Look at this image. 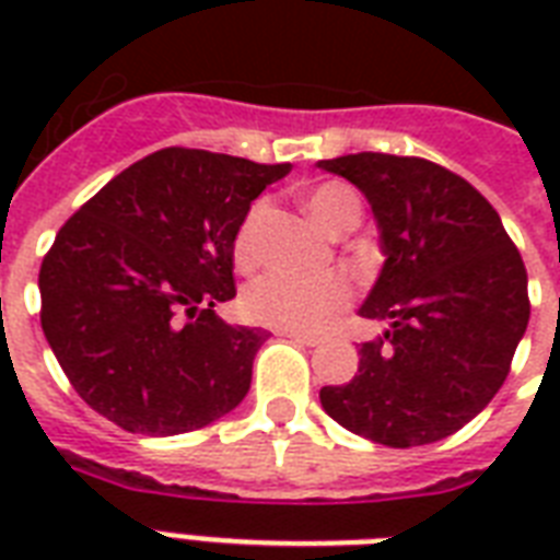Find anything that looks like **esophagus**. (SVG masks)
<instances>
[{
  "instance_id": "esophagus-1",
  "label": "esophagus",
  "mask_w": 560,
  "mask_h": 560,
  "mask_svg": "<svg viewBox=\"0 0 560 560\" xmlns=\"http://www.w3.org/2000/svg\"><path fill=\"white\" fill-rule=\"evenodd\" d=\"M279 337H288V340H293V342H302V346H319V337H314V334L279 331Z\"/></svg>"
}]
</instances>
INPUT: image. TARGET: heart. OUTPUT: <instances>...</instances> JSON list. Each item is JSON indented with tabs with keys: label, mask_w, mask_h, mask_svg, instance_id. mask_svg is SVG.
Instances as JSON below:
<instances>
[{
	"label": "heart",
	"mask_w": 560,
	"mask_h": 560,
	"mask_svg": "<svg viewBox=\"0 0 560 560\" xmlns=\"http://www.w3.org/2000/svg\"><path fill=\"white\" fill-rule=\"evenodd\" d=\"M305 206L311 218L325 229L337 232L351 220H360V197L346 183H319L305 194ZM261 200L253 202L235 232L232 255L241 270H249L258 264V226L264 218ZM354 299V284L346 272H299L272 270L264 272L244 290V311L253 323L281 331L319 334L337 319Z\"/></svg>",
	"instance_id": "b5f03b06"
}]
</instances>
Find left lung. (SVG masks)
<instances>
[{"label": "left lung", "instance_id": "1", "mask_svg": "<svg viewBox=\"0 0 560 560\" xmlns=\"http://www.w3.org/2000/svg\"><path fill=\"white\" fill-rule=\"evenodd\" d=\"M319 168L372 206L386 261L360 316L389 325L349 383L319 389L323 409L386 447L447 439L500 392L529 325L521 253L494 206L435 162L369 151Z\"/></svg>", "mask_w": 560, "mask_h": 560}]
</instances>
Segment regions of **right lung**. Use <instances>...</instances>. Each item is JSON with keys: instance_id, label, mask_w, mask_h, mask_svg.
Here are the masks:
<instances>
[{"instance_id": "obj_1", "label": "right lung", "mask_w": 560, "mask_h": 560, "mask_svg": "<svg viewBox=\"0 0 560 560\" xmlns=\"http://www.w3.org/2000/svg\"><path fill=\"white\" fill-rule=\"evenodd\" d=\"M290 162L165 148L133 162L57 232L39 323L74 392L127 433L177 435L244 400L270 337L214 314L235 296L241 220Z\"/></svg>"}]
</instances>
